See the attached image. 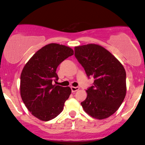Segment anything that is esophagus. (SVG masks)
<instances>
[{
  "instance_id": "obj_1",
  "label": "esophagus",
  "mask_w": 145,
  "mask_h": 145,
  "mask_svg": "<svg viewBox=\"0 0 145 145\" xmlns=\"http://www.w3.org/2000/svg\"><path fill=\"white\" fill-rule=\"evenodd\" d=\"M71 92L73 93L74 92H76V91H78L79 89V88L78 87H71Z\"/></svg>"
}]
</instances>
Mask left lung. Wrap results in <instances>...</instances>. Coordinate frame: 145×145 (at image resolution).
Instances as JSON below:
<instances>
[{
  "label": "left lung",
  "mask_w": 145,
  "mask_h": 145,
  "mask_svg": "<svg viewBox=\"0 0 145 145\" xmlns=\"http://www.w3.org/2000/svg\"><path fill=\"white\" fill-rule=\"evenodd\" d=\"M75 57L88 77L94 78L81 102L86 113L97 120L113 115L126 94V71L113 55L101 46L89 44L75 46Z\"/></svg>",
  "instance_id": "left-lung-1"
}]
</instances>
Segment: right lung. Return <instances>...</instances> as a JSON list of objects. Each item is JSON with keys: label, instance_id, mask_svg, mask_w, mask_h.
<instances>
[{"label": "right lung", "instance_id": "right-lung-1", "mask_svg": "<svg viewBox=\"0 0 145 145\" xmlns=\"http://www.w3.org/2000/svg\"><path fill=\"white\" fill-rule=\"evenodd\" d=\"M74 55L67 46L51 43L30 57L21 74V99L33 116L49 121L62 111L65 102L71 94L69 87L53 85L58 79L56 69L66 58Z\"/></svg>", "mask_w": 145, "mask_h": 145}]
</instances>
